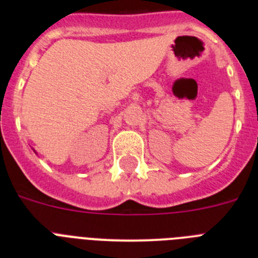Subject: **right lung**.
<instances>
[{
  "label": "right lung",
  "mask_w": 258,
  "mask_h": 258,
  "mask_svg": "<svg viewBox=\"0 0 258 258\" xmlns=\"http://www.w3.org/2000/svg\"><path fill=\"white\" fill-rule=\"evenodd\" d=\"M34 153H36V150H34Z\"/></svg>",
  "instance_id": "add662e5"
}]
</instances>
